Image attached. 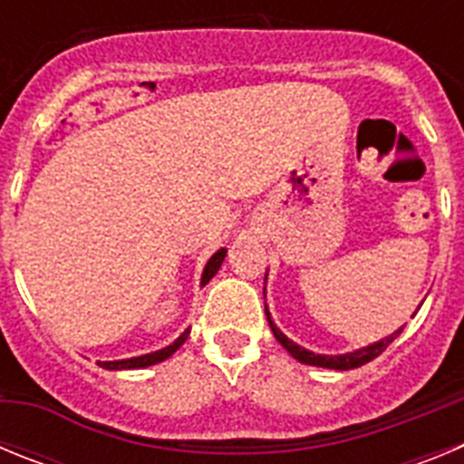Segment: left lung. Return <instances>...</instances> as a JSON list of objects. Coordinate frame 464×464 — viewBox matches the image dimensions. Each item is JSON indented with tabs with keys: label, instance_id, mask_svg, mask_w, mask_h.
Returning a JSON list of instances; mask_svg holds the SVG:
<instances>
[{
	"label": "left lung",
	"instance_id": "obj_1",
	"mask_svg": "<svg viewBox=\"0 0 464 464\" xmlns=\"http://www.w3.org/2000/svg\"><path fill=\"white\" fill-rule=\"evenodd\" d=\"M265 314H267V321H269V327H272L274 337H276V342L281 343L285 351H288L290 355H293L295 360H299L302 364H314V367H327V370H339V372H346V370H355V367H362V364L372 362L374 358H379L381 353H383L385 348L391 346L392 339L397 337L401 332V327L397 332H392L391 337L381 339V342L376 343H370V346L364 348H358V351H353V353H343V355H318V353H311V351H306V348L297 346V343L293 342V339H288L285 334H283L281 330H278L276 325H274V321L269 318V311L265 309Z\"/></svg>",
	"mask_w": 464,
	"mask_h": 464
}]
</instances>
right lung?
I'll return each instance as SVG.
<instances>
[{
	"label": "right lung",
	"mask_w": 464,
	"mask_h": 464,
	"mask_svg": "<svg viewBox=\"0 0 464 464\" xmlns=\"http://www.w3.org/2000/svg\"><path fill=\"white\" fill-rule=\"evenodd\" d=\"M225 248H220V251H216L211 256V260L207 262V267H204V274H202V285H207L208 281H211L213 276H216V272L220 269V265H223L225 260ZM188 334H190V330H186L181 334V337L176 339L174 343H169V346L160 348V351H155V353H146V355H139V358H127V360H113V362H100L104 370H143V367H150V364H158L162 362V360H167L169 355H174L179 348L186 343Z\"/></svg>",
	"instance_id": "1"
}]
</instances>
